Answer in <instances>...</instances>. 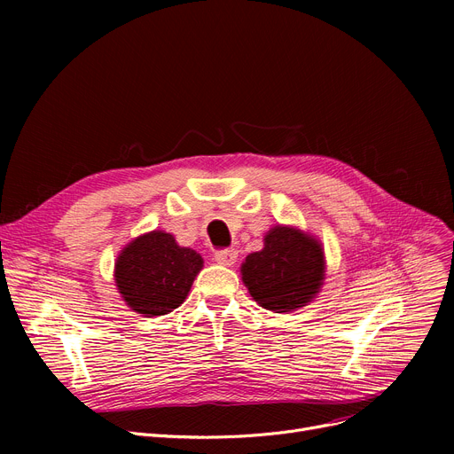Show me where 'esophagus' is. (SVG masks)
Here are the masks:
<instances>
[{
	"label": "esophagus",
	"mask_w": 454,
	"mask_h": 454,
	"mask_svg": "<svg viewBox=\"0 0 454 454\" xmlns=\"http://www.w3.org/2000/svg\"><path fill=\"white\" fill-rule=\"evenodd\" d=\"M213 259L217 261L219 265H226V267H230V265H233V263H235V259H237V250H235V248L217 250V252H215Z\"/></svg>",
	"instance_id": "obj_1"
}]
</instances>
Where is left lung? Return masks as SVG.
Masks as SVG:
<instances>
[{
  "label": "left lung",
  "mask_w": 454,
  "mask_h": 454,
  "mask_svg": "<svg viewBox=\"0 0 454 454\" xmlns=\"http://www.w3.org/2000/svg\"><path fill=\"white\" fill-rule=\"evenodd\" d=\"M324 269L318 241L294 228L276 226L265 237V248L250 254L241 272L261 307L287 313L315 298Z\"/></svg>",
  "instance_id": "obj_1"
}]
</instances>
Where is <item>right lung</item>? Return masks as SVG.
<instances>
[{
    "label": "right lung",
    "instance_id": "right-lung-1",
    "mask_svg": "<svg viewBox=\"0 0 454 454\" xmlns=\"http://www.w3.org/2000/svg\"><path fill=\"white\" fill-rule=\"evenodd\" d=\"M202 257L176 245L171 233L151 231L132 241L115 263L117 289L136 313H171L187 296Z\"/></svg>",
    "mask_w": 454,
    "mask_h": 454
}]
</instances>
